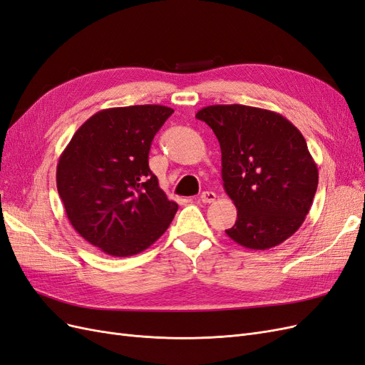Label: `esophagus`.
Segmentation results:
<instances>
[{"label": "esophagus", "instance_id": "obj_1", "mask_svg": "<svg viewBox=\"0 0 365 365\" xmlns=\"http://www.w3.org/2000/svg\"><path fill=\"white\" fill-rule=\"evenodd\" d=\"M200 200H201L204 204L215 202V200H216V193H215V192H202V195L200 196Z\"/></svg>", "mask_w": 365, "mask_h": 365}]
</instances>
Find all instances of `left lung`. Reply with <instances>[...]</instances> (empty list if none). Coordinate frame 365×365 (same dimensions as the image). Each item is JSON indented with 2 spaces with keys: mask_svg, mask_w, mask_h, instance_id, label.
Instances as JSON below:
<instances>
[{
  "mask_svg": "<svg viewBox=\"0 0 365 365\" xmlns=\"http://www.w3.org/2000/svg\"><path fill=\"white\" fill-rule=\"evenodd\" d=\"M197 120L222 152L225 193L237 208L228 237L250 250L280 245L302 227L318 185L306 140L288 118L245 105H212Z\"/></svg>",
  "mask_w": 365,
  "mask_h": 365,
  "instance_id": "8db88e82",
  "label": "left lung"
}]
</instances>
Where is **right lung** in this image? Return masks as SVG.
<instances>
[{"label":"right lung","instance_id":"right-lung-1","mask_svg":"<svg viewBox=\"0 0 365 365\" xmlns=\"http://www.w3.org/2000/svg\"><path fill=\"white\" fill-rule=\"evenodd\" d=\"M173 113L161 105L109 108L76 130L56 185L73 228L114 257L149 248L178 210L149 169L152 140Z\"/></svg>","mask_w":365,"mask_h":365}]
</instances>
